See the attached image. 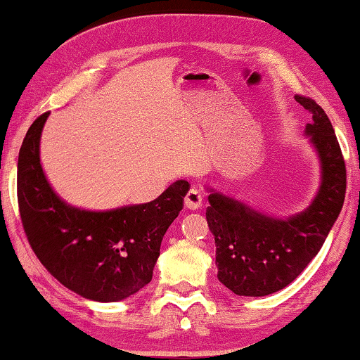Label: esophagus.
I'll return each mask as SVG.
<instances>
[{
  "mask_svg": "<svg viewBox=\"0 0 360 360\" xmlns=\"http://www.w3.org/2000/svg\"><path fill=\"white\" fill-rule=\"evenodd\" d=\"M201 203H203V196H201L200 190L193 186V188H190L188 193L185 195V206L191 211H196V210H200Z\"/></svg>",
  "mask_w": 360,
  "mask_h": 360,
  "instance_id": "esophagus-1",
  "label": "esophagus"
}]
</instances>
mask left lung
<instances>
[{"mask_svg":"<svg viewBox=\"0 0 360 360\" xmlns=\"http://www.w3.org/2000/svg\"><path fill=\"white\" fill-rule=\"evenodd\" d=\"M295 100L311 112L304 136L319 164V185L307 208L278 218L206 186L218 280L239 297H265L292 283L316 257L344 205L346 165L331 121L309 98Z\"/></svg>","mask_w":360,"mask_h":360,"instance_id":"1","label":"left lung"}]
</instances>
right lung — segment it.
Instances as JSON below:
<instances>
[{"instance_id":"1","label":"right lung","mask_w":360,"mask_h":360,"mask_svg":"<svg viewBox=\"0 0 360 360\" xmlns=\"http://www.w3.org/2000/svg\"><path fill=\"white\" fill-rule=\"evenodd\" d=\"M51 112L39 116L18 159V201L29 244L51 275L86 300L121 302L152 280L164 234L190 185L176 180L154 201L93 211L67 203L41 164V136Z\"/></svg>"}]
</instances>
